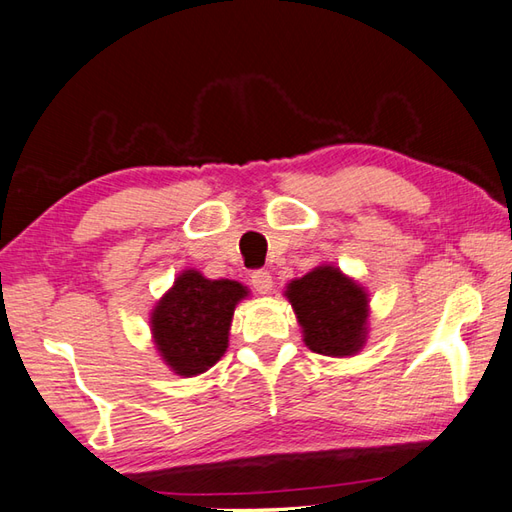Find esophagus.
Here are the masks:
<instances>
[{
  "label": "esophagus",
  "instance_id": "34e87169",
  "mask_svg": "<svg viewBox=\"0 0 512 512\" xmlns=\"http://www.w3.org/2000/svg\"><path fill=\"white\" fill-rule=\"evenodd\" d=\"M250 284H253L259 295H268V292L273 290V275H270L266 268H257L253 270V275H250Z\"/></svg>",
  "mask_w": 512,
  "mask_h": 512
}]
</instances>
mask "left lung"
<instances>
[{"instance_id":"8db88e82","label":"left lung","mask_w":512,"mask_h":512,"mask_svg":"<svg viewBox=\"0 0 512 512\" xmlns=\"http://www.w3.org/2000/svg\"><path fill=\"white\" fill-rule=\"evenodd\" d=\"M312 352L350 356L365 343L367 295L339 268L319 266L286 290Z\"/></svg>"}]
</instances>
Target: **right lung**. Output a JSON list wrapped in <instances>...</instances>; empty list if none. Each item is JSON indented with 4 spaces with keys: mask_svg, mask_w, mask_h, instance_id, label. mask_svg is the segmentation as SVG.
<instances>
[{
    "mask_svg": "<svg viewBox=\"0 0 512 512\" xmlns=\"http://www.w3.org/2000/svg\"><path fill=\"white\" fill-rule=\"evenodd\" d=\"M246 288L228 279H204L187 270L151 314L154 341L167 365L195 376L220 361L228 345L233 310Z\"/></svg>",
    "mask_w": 512,
    "mask_h": 512,
    "instance_id": "1",
    "label": "right lung"
}]
</instances>
